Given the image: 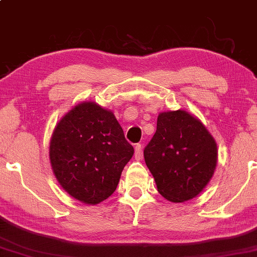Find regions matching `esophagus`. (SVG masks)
<instances>
[{
  "label": "esophagus",
  "mask_w": 257,
  "mask_h": 257,
  "mask_svg": "<svg viewBox=\"0 0 257 257\" xmlns=\"http://www.w3.org/2000/svg\"><path fill=\"white\" fill-rule=\"evenodd\" d=\"M142 153H143L142 144H137L136 146H135V158H136V160H141Z\"/></svg>",
  "instance_id": "34e87169"
}]
</instances>
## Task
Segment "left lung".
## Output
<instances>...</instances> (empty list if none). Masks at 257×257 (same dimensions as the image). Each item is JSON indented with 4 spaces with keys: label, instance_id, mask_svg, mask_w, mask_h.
<instances>
[{
    "label": "left lung",
    "instance_id": "8db88e82",
    "mask_svg": "<svg viewBox=\"0 0 257 257\" xmlns=\"http://www.w3.org/2000/svg\"><path fill=\"white\" fill-rule=\"evenodd\" d=\"M217 145L206 127L185 111L163 112L144 149L157 190L172 202H184L201 192L217 165Z\"/></svg>",
    "mask_w": 257,
    "mask_h": 257
}]
</instances>
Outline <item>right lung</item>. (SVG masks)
Masks as SVG:
<instances>
[{"instance_id":"obj_1","label":"right lung","mask_w":257,"mask_h":257,"mask_svg":"<svg viewBox=\"0 0 257 257\" xmlns=\"http://www.w3.org/2000/svg\"><path fill=\"white\" fill-rule=\"evenodd\" d=\"M134 155L114 114L94 102H83L63 116L50 141L54 174L78 201L96 204L108 199Z\"/></svg>"}]
</instances>
